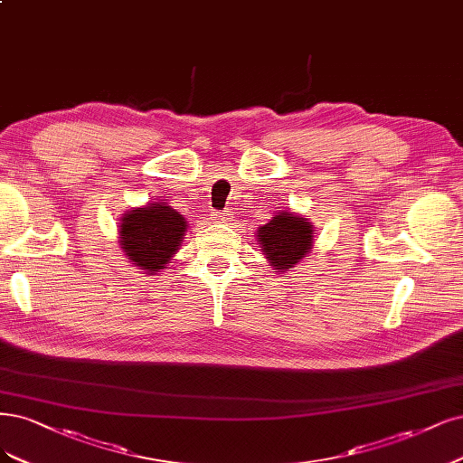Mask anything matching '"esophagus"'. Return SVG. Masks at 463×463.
<instances>
[{
	"mask_svg": "<svg viewBox=\"0 0 463 463\" xmlns=\"http://www.w3.org/2000/svg\"><path fill=\"white\" fill-rule=\"evenodd\" d=\"M211 216H213L214 222H226V220H228V214H226V213H213Z\"/></svg>",
	"mask_w": 463,
	"mask_h": 463,
	"instance_id": "esophagus-1",
	"label": "esophagus"
}]
</instances>
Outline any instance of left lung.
Here are the masks:
<instances>
[{
    "label": "left lung",
    "mask_w": 463,
    "mask_h": 463,
    "mask_svg": "<svg viewBox=\"0 0 463 463\" xmlns=\"http://www.w3.org/2000/svg\"><path fill=\"white\" fill-rule=\"evenodd\" d=\"M314 232L308 218L291 211H279L254 235L269 266L276 272L287 274L314 249Z\"/></svg>",
    "instance_id": "8db88e82"
}]
</instances>
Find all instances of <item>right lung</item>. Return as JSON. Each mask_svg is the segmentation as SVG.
Instances as JSON below:
<instances>
[{
    "label": "right lung",
    "mask_w": 463,
    "mask_h": 463,
    "mask_svg": "<svg viewBox=\"0 0 463 463\" xmlns=\"http://www.w3.org/2000/svg\"><path fill=\"white\" fill-rule=\"evenodd\" d=\"M187 228L184 214L168 203L153 201L122 214L118 245L128 262L155 276L180 250Z\"/></svg>",
    "instance_id": "right-lung-1"
}]
</instances>
